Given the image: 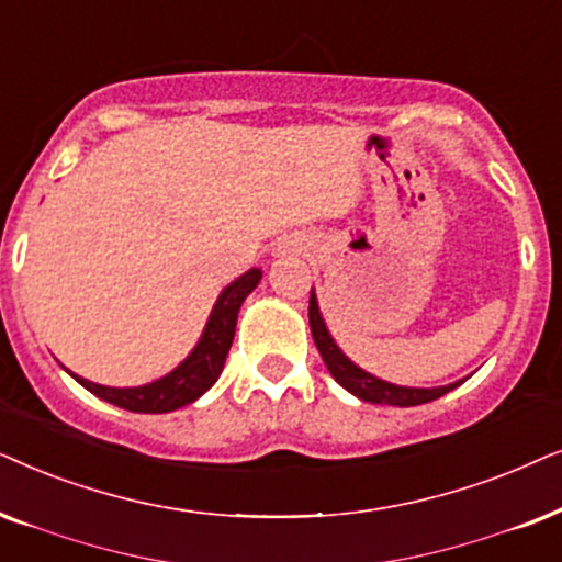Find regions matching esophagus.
<instances>
[{
  "instance_id": "34e87169",
  "label": "esophagus",
  "mask_w": 562,
  "mask_h": 562,
  "mask_svg": "<svg viewBox=\"0 0 562 562\" xmlns=\"http://www.w3.org/2000/svg\"><path fill=\"white\" fill-rule=\"evenodd\" d=\"M305 249V238L301 236H288L282 238L280 244H277V257H285V254H295V251H303Z\"/></svg>"
}]
</instances>
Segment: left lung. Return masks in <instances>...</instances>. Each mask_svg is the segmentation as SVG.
Masks as SVG:
<instances>
[{"label": "left lung", "mask_w": 562, "mask_h": 562, "mask_svg": "<svg viewBox=\"0 0 562 562\" xmlns=\"http://www.w3.org/2000/svg\"><path fill=\"white\" fill-rule=\"evenodd\" d=\"M308 318H311L313 341H316V347L321 351V357H324V364L328 368V372H331V378L344 387V391L357 395L359 401L380 403V406H398V408L422 406V403L442 398L445 393L454 391V387L462 383V380H458V383L439 385V387H408V385H395V383H387L383 378L370 375L368 370H362L359 364L351 362V359L339 349V344L334 341L324 316H321L316 290H311Z\"/></svg>", "instance_id": "1"}]
</instances>
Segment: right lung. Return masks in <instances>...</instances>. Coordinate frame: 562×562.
<instances>
[{
	"instance_id": "add662e5",
	"label": "right lung",
	"mask_w": 562,
	"mask_h": 562,
	"mask_svg": "<svg viewBox=\"0 0 562 562\" xmlns=\"http://www.w3.org/2000/svg\"><path fill=\"white\" fill-rule=\"evenodd\" d=\"M259 280L261 269H249V272L236 277L231 285L223 288L194 349L175 370L159 380L136 387H110L74 375L69 370L66 372L79 385H85L89 393H94L97 398L108 401L117 408L133 411V414H169V411L182 408L187 403H194L200 395L211 391L215 380L221 378L228 349L234 344L238 311H241L246 297L251 295V290L259 285Z\"/></svg>"
}]
</instances>
